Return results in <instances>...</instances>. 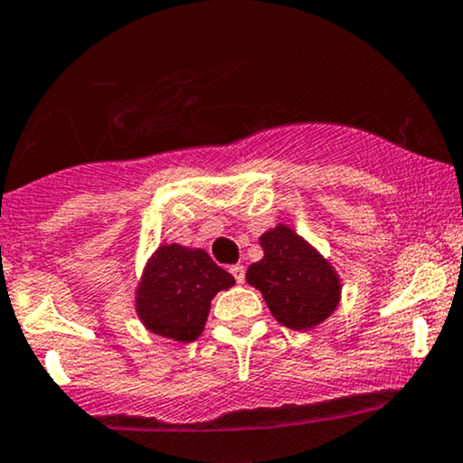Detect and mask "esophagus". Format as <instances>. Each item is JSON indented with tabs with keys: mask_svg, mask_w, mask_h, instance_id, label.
Returning a JSON list of instances; mask_svg holds the SVG:
<instances>
[{
	"mask_svg": "<svg viewBox=\"0 0 463 463\" xmlns=\"http://www.w3.org/2000/svg\"><path fill=\"white\" fill-rule=\"evenodd\" d=\"M231 274L235 276L237 283H243V280H246V268H243V265H232Z\"/></svg>",
	"mask_w": 463,
	"mask_h": 463,
	"instance_id": "34e87169",
	"label": "esophagus"
}]
</instances>
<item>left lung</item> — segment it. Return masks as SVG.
<instances>
[{
	"label": "left lung",
	"mask_w": 463,
	"mask_h": 463,
	"mask_svg": "<svg viewBox=\"0 0 463 463\" xmlns=\"http://www.w3.org/2000/svg\"><path fill=\"white\" fill-rule=\"evenodd\" d=\"M261 248L263 259L250 265L246 280L261 291L276 320L294 331L326 320L342 287L322 254L287 226L263 232Z\"/></svg>",
	"instance_id": "obj_1"
}]
</instances>
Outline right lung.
Wrapping results in <instances>:
<instances>
[{"label":"right lung","mask_w":463,"mask_h":463,"mask_svg":"<svg viewBox=\"0 0 463 463\" xmlns=\"http://www.w3.org/2000/svg\"><path fill=\"white\" fill-rule=\"evenodd\" d=\"M232 285L235 279L204 250L161 246L137 289V313L152 333L194 342L204 331L213 296Z\"/></svg>","instance_id":"add662e5"}]
</instances>
